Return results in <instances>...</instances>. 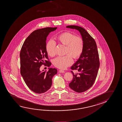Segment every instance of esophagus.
Here are the masks:
<instances>
[{
  "instance_id": "obj_1",
  "label": "esophagus",
  "mask_w": 122,
  "mask_h": 122,
  "mask_svg": "<svg viewBox=\"0 0 122 122\" xmlns=\"http://www.w3.org/2000/svg\"><path fill=\"white\" fill-rule=\"evenodd\" d=\"M59 72L60 73H65V71H64L62 70H59Z\"/></svg>"
}]
</instances>
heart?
<instances>
[{"mask_svg": "<svg viewBox=\"0 0 122 122\" xmlns=\"http://www.w3.org/2000/svg\"><path fill=\"white\" fill-rule=\"evenodd\" d=\"M56 39L60 44L66 46L65 54L63 56H59L53 61L54 66L61 69H65L71 65L72 57L75 60L78 59L82 55L83 51L84 42L81 36H76L69 32H65L58 35ZM56 42L50 40L46 45V51L50 56L56 55Z\"/></svg>", "mask_w": 122, "mask_h": 122, "instance_id": "heart-1", "label": "heart"}]
</instances>
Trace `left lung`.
I'll use <instances>...</instances> for the list:
<instances>
[{
    "instance_id": "left-lung-1",
    "label": "left lung",
    "mask_w": 122,
    "mask_h": 122,
    "mask_svg": "<svg viewBox=\"0 0 122 122\" xmlns=\"http://www.w3.org/2000/svg\"><path fill=\"white\" fill-rule=\"evenodd\" d=\"M68 28L78 30L84 42L83 51L76 63L71 69L73 75L70 88L78 93L86 92L93 85L96 80L100 67V59L96 42L85 29L80 26L69 25ZM79 73L74 74L73 70Z\"/></svg>"
}]
</instances>
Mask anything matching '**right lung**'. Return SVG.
Returning a JSON list of instances; mask_svg holds the SVG:
<instances>
[{
  "mask_svg": "<svg viewBox=\"0 0 122 122\" xmlns=\"http://www.w3.org/2000/svg\"><path fill=\"white\" fill-rule=\"evenodd\" d=\"M57 27H47L35 30L25 41L20 51V73L29 88L42 94L50 88L52 77L57 69L51 68L48 71H40L42 65L50 67L51 62L46 50V37Z\"/></svg>",
  "mask_w": 122,
  "mask_h": 122,
  "instance_id": "obj_1",
  "label": "right lung"
}]
</instances>
